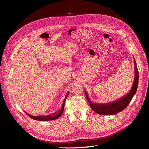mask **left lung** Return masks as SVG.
Returning a JSON list of instances; mask_svg holds the SVG:
<instances>
[{
	"label": "left lung",
	"instance_id": "1",
	"mask_svg": "<svg viewBox=\"0 0 149 149\" xmlns=\"http://www.w3.org/2000/svg\"><path fill=\"white\" fill-rule=\"evenodd\" d=\"M134 60L135 65V77L133 84L130 91L124 97L114 102L106 104H95L91 101H90L88 93L86 91H85L86 96L89 104L94 112L101 115H113L118 114V112L123 111L129 105L132 97L136 93L139 82V71L136 60H135V59Z\"/></svg>",
	"mask_w": 149,
	"mask_h": 149
}]
</instances>
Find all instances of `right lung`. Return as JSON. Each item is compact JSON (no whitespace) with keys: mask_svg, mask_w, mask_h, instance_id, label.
Listing matches in <instances>:
<instances>
[{"mask_svg":"<svg viewBox=\"0 0 149 149\" xmlns=\"http://www.w3.org/2000/svg\"><path fill=\"white\" fill-rule=\"evenodd\" d=\"M69 93H68L66 95V97L65 98V100L63 101V105L61 107V109H60V111H58L57 113L53 114V115H49V116H34L32 115H30L28 113H26L25 112V113L27 114L30 118H31V119H33L34 120H40V121H46V120H55L58 119L59 117L61 116V115L62 114L63 112L64 111V106H65V101L66 100V98L68 96Z\"/></svg>","mask_w":149,"mask_h":149,"instance_id":"obj_1","label":"right lung"}]
</instances>
